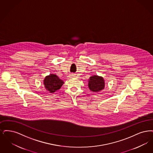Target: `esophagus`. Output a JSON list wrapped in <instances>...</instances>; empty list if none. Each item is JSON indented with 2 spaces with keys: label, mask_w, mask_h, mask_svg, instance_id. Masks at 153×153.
Masks as SVG:
<instances>
[{
  "label": "esophagus",
  "mask_w": 153,
  "mask_h": 153,
  "mask_svg": "<svg viewBox=\"0 0 153 153\" xmlns=\"http://www.w3.org/2000/svg\"><path fill=\"white\" fill-rule=\"evenodd\" d=\"M73 75H70V77H73Z\"/></svg>",
  "instance_id": "34e87169"
}]
</instances>
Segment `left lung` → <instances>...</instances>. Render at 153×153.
I'll use <instances>...</instances> for the list:
<instances>
[{"label":"left lung","mask_w":153,"mask_h":153,"mask_svg":"<svg viewBox=\"0 0 153 153\" xmlns=\"http://www.w3.org/2000/svg\"><path fill=\"white\" fill-rule=\"evenodd\" d=\"M88 87L94 93L100 92L105 87V82L102 77L98 75H93L90 78L88 81Z\"/></svg>","instance_id":"obj_1"}]
</instances>
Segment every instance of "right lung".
<instances>
[{"label":"right lung","instance_id":"obj_1","mask_svg":"<svg viewBox=\"0 0 153 153\" xmlns=\"http://www.w3.org/2000/svg\"><path fill=\"white\" fill-rule=\"evenodd\" d=\"M63 83V81L55 74H51L47 76L44 80L45 88L51 93H54L55 91L60 89Z\"/></svg>","mask_w":153,"mask_h":153}]
</instances>
